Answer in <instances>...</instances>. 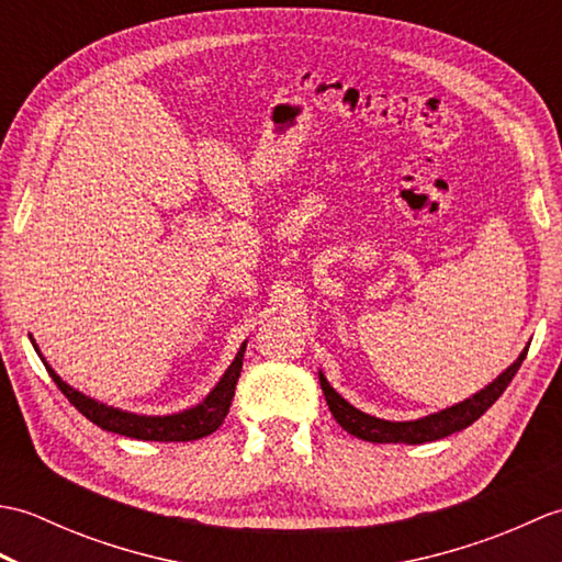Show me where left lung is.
Returning <instances> with one entry per match:
<instances>
[{
    "label": "left lung",
    "instance_id": "left-lung-1",
    "mask_svg": "<svg viewBox=\"0 0 562 562\" xmlns=\"http://www.w3.org/2000/svg\"><path fill=\"white\" fill-rule=\"evenodd\" d=\"M527 350L529 348H524V352L517 357L515 364H509L505 372L493 381V384H487L479 393H473V396L451 405V408L417 417V420H403V423L384 420V417H374L369 413H362L360 408H355L352 403L345 401L340 393L328 384L324 372H318V381H321V389H324V396L333 417H336L345 432L355 435L357 439L374 441V445H396V441H403V445H423V441H437L453 432H461V429L479 420V417L491 408L499 396H503L505 389L509 386V381L515 379L517 369L521 367L524 357H527Z\"/></svg>",
    "mask_w": 562,
    "mask_h": 562
}]
</instances>
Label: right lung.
<instances>
[{
	"label": "right lung",
	"mask_w": 562,
	"mask_h": 562,
	"mask_svg": "<svg viewBox=\"0 0 562 562\" xmlns=\"http://www.w3.org/2000/svg\"><path fill=\"white\" fill-rule=\"evenodd\" d=\"M35 352L43 360L47 374L53 376L57 389L65 393L69 403L75 408L91 420L93 425H99L105 432H115V435H125L133 439H145V441H193L200 437L212 435L217 429L226 413H229V405L234 398V389L238 374H241V364H244V352H246V342L241 345V350L236 352L234 362L226 369L224 376L220 379V384L214 386L205 401H200L198 405L181 413H171V415H139V413H130L123 408H113V405H105L97 398L87 396L79 389H71L67 381L59 379L55 369L45 362V357L41 355L38 345L31 338Z\"/></svg>",
	"instance_id": "1"
}]
</instances>
